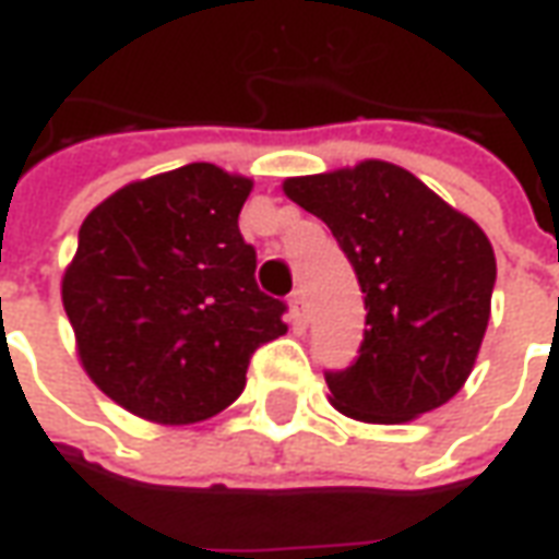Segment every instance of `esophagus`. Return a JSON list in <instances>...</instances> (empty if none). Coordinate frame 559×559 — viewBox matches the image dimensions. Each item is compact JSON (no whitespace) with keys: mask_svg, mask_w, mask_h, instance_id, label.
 Here are the masks:
<instances>
[{"mask_svg":"<svg viewBox=\"0 0 559 559\" xmlns=\"http://www.w3.org/2000/svg\"><path fill=\"white\" fill-rule=\"evenodd\" d=\"M287 305H290V317H293V320H296V323H305V320H308V299H305L302 287L290 293V299H287Z\"/></svg>","mask_w":559,"mask_h":559,"instance_id":"34e87169","label":"esophagus"}]
</instances>
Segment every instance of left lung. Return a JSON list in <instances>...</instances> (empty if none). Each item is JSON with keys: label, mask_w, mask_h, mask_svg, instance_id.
<instances>
[{"label": "left lung", "mask_w": 559, "mask_h": 559, "mask_svg": "<svg viewBox=\"0 0 559 559\" xmlns=\"http://www.w3.org/2000/svg\"><path fill=\"white\" fill-rule=\"evenodd\" d=\"M284 194L326 221L365 293V338L326 371L344 416L399 425L443 407L467 383L491 317L497 260L473 218L389 160L284 179Z\"/></svg>", "instance_id": "left-lung-1"}]
</instances>
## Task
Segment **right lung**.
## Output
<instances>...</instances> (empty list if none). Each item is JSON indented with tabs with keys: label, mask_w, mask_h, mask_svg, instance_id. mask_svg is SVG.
I'll return each instance as SVG.
<instances>
[{
	"label": "right lung",
	"mask_w": 559,
	"mask_h": 559,
	"mask_svg": "<svg viewBox=\"0 0 559 559\" xmlns=\"http://www.w3.org/2000/svg\"><path fill=\"white\" fill-rule=\"evenodd\" d=\"M254 182L185 164L128 182L80 224L62 305L83 371L119 407L191 425L242 395L251 353L287 332L239 233Z\"/></svg>",
	"instance_id": "obj_1"
}]
</instances>
